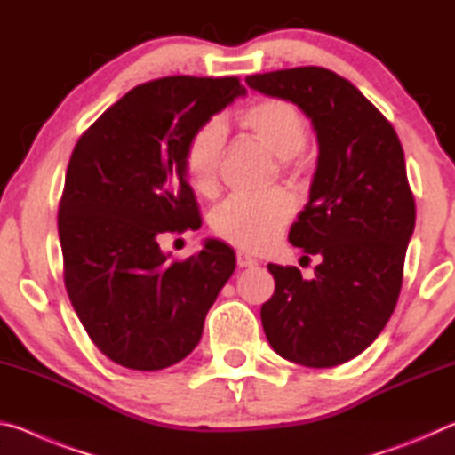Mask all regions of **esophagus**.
<instances>
[{
    "label": "esophagus",
    "instance_id": "esophagus-1",
    "mask_svg": "<svg viewBox=\"0 0 455 455\" xmlns=\"http://www.w3.org/2000/svg\"><path fill=\"white\" fill-rule=\"evenodd\" d=\"M236 265L241 268H246V267L259 265V260L251 255H244V252H236Z\"/></svg>",
    "mask_w": 455,
    "mask_h": 455
}]
</instances>
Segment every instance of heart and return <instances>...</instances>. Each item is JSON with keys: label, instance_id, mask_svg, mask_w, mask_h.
<instances>
[{"label": "heart", "instance_id": "heart-1", "mask_svg": "<svg viewBox=\"0 0 455 455\" xmlns=\"http://www.w3.org/2000/svg\"><path fill=\"white\" fill-rule=\"evenodd\" d=\"M241 126L267 146L276 158L291 166L307 144V120L287 100L268 98L255 102L241 114ZM227 128L220 120H209L192 134L184 152V171L198 192L214 190L225 154ZM295 204L283 190L265 196H233L212 212V228L222 241L244 251H263L281 236Z\"/></svg>", "mask_w": 455, "mask_h": 455}]
</instances>
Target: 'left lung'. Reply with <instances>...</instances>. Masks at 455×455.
<instances>
[{"label": "left lung", "mask_w": 455, "mask_h": 455, "mask_svg": "<svg viewBox=\"0 0 455 455\" xmlns=\"http://www.w3.org/2000/svg\"><path fill=\"white\" fill-rule=\"evenodd\" d=\"M246 84L301 108L319 146L309 203L289 241L321 263L309 281L297 267L268 265L275 295L260 307L265 335L292 363L341 365L375 341L402 291L415 227L402 142L349 80L325 68L246 76Z\"/></svg>", "instance_id": "1"}]
</instances>
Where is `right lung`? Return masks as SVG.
<instances>
[{"label": "right lung", "instance_id": "obj_1", "mask_svg": "<svg viewBox=\"0 0 455 455\" xmlns=\"http://www.w3.org/2000/svg\"><path fill=\"white\" fill-rule=\"evenodd\" d=\"M244 94L238 78L146 82L76 144L58 212L64 281L84 329L114 363L158 371L190 355L235 273V251L222 241L171 263L160 238L200 227L184 152Z\"/></svg>", "mask_w": 455, "mask_h": 455}]
</instances>
